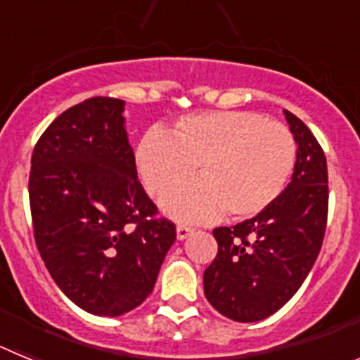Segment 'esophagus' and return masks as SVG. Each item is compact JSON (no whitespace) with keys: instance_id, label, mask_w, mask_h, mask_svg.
<instances>
[{"instance_id":"obj_1","label":"esophagus","mask_w":360,"mask_h":360,"mask_svg":"<svg viewBox=\"0 0 360 360\" xmlns=\"http://www.w3.org/2000/svg\"><path fill=\"white\" fill-rule=\"evenodd\" d=\"M193 231H195L193 227H187V225H178V227H176V238L180 241L186 240L187 236H191V234H193Z\"/></svg>"}]
</instances>
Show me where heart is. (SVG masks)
Returning <instances> with one entry per match:
<instances>
[{"mask_svg": "<svg viewBox=\"0 0 360 360\" xmlns=\"http://www.w3.org/2000/svg\"><path fill=\"white\" fill-rule=\"evenodd\" d=\"M297 144L290 129L254 111H211L187 115L171 136L149 129L135 151L136 173L153 196L192 174L199 180L181 184L164 196L171 218L193 224L262 214L294 173Z\"/></svg>", "mask_w": 360, "mask_h": 360, "instance_id": "obj_1", "label": "heart"}]
</instances>
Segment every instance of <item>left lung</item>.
Returning <instances> with one entry per match:
<instances>
[{
  "instance_id": "8db88e82",
  "label": "left lung",
  "mask_w": 360,
  "mask_h": 360,
  "mask_svg": "<svg viewBox=\"0 0 360 360\" xmlns=\"http://www.w3.org/2000/svg\"><path fill=\"white\" fill-rule=\"evenodd\" d=\"M285 117L297 144L292 182L262 214L212 231L218 254L203 272V292L238 323L262 321L287 303L316 263L326 231V157L303 120L287 110Z\"/></svg>"
}]
</instances>
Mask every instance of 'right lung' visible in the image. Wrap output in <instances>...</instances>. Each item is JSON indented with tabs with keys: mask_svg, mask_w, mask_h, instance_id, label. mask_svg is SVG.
<instances>
[{
	"mask_svg": "<svg viewBox=\"0 0 360 360\" xmlns=\"http://www.w3.org/2000/svg\"><path fill=\"white\" fill-rule=\"evenodd\" d=\"M124 101L91 97L63 111L32 153V224L56 285L82 310L117 317L151 294L176 240L136 176Z\"/></svg>",
	"mask_w": 360,
	"mask_h": 360,
	"instance_id": "obj_1",
	"label": "right lung"
}]
</instances>
